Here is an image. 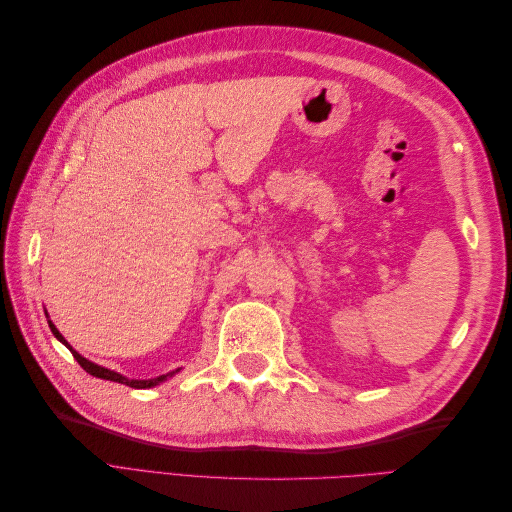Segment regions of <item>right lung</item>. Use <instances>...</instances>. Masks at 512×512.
<instances>
[{
	"instance_id": "1",
	"label": "right lung",
	"mask_w": 512,
	"mask_h": 512,
	"mask_svg": "<svg viewBox=\"0 0 512 512\" xmlns=\"http://www.w3.org/2000/svg\"><path fill=\"white\" fill-rule=\"evenodd\" d=\"M49 327H51V331H53V335L59 339L61 344H66L68 348H70V344L66 342L64 339V335H61L57 329H55V324L49 320ZM70 352H72V356L76 359V363H79L87 374H91V376H96V378H102V380H111V382H119V384H128V386H132V389H151V386H156V384H160L162 380H166L168 376H173V374H177V371H170V374H166V376H160V378H153V380H128V378H123L121 374H117V371H111V369H104V367H100V365H96V363H91V361H87V359H83V356L76 352V350H72L70 348Z\"/></svg>"
}]
</instances>
